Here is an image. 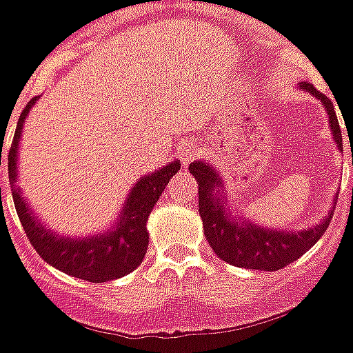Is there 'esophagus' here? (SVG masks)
I'll return each mask as SVG.
<instances>
[{"mask_svg":"<svg viewBox=\"0 0 353 353\" xmlns=\"http://www.w3.org/2000/svg\"><path fill=\"white\" fill-rule=\"evenodd\" d=\"M177 154H179L181 164H183V166H189V164L199 157V149H196V145H194L192 141H183V143L179 145V149H177Z\"/></svg>","mask_w":353,"mask_h":353,"instance_id":"esophagus-1","label":"esophagus"}]
</instances>
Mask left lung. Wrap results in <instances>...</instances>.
Listing matches in <instances>:
<instances>
[{
	"mask_svg": "<svg viewBox=\"0 0 353 353\" xmlns=\"http://www.w3.org/2000/svg\"><path fill=\"white\" fill-rule=\"evenodd\" d=\"M299 88L321 101L329 117L334 143L341 149L342 132L331 100L310 83H299ZM189 172L199 183V212L208 244L219 259L234 266L252 270H280L308 252L323 236L333 217L334 206L318 225L306 229H266L227 206L223 176L212 166V162H191Z\"/></svg>",
	"mask_w": 353,
	"mask_h": 353,
	"instance_id": "obj_1",
	"label": "left lung"
}]
</instances>
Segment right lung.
Returning <instances> with one entry per match:
<instances>
[{
  "mask_svg": "<svg viewBox=\"0 0 353 353\" xmlns=\"http://www.w3.org/2000/svg\"><path fill=\"white\" fill-rule=\"evenodd\" d=\"M37 100H39V96L32 98L28 101L26 109L22 111L19 123H17L11 149L7 154L12 202H14L17 214L22 223V229L30 238L35 252L41 255V259H45L50 266H54L62 272L81 278V280L92 281V283L123 278L126 274H130L134 268H138L139 263L145 257L147 245H149V232H147L149 214L153 212L157 200L161 199L170 177L177 174L181 162L172 161L166 166L139 177L128 191V196L124 200L115 223L105 232L100 230L92 236L90 234L88 236L58 234L39 219V215L32 210V206L28 204V199L22 196V191L17 185L22 126L26 123L30 109L34 108Z\"/></svg>",
  "mask_w": 353,
  "mask_h": 353,
  "instance_id": "obj_1",
  "label": "right lung"
}]
</instances>
